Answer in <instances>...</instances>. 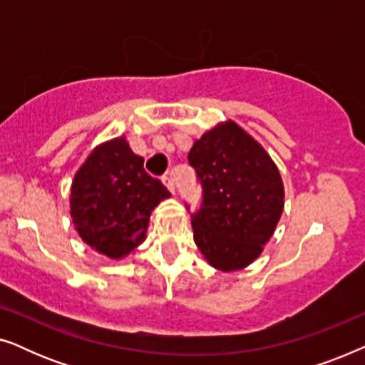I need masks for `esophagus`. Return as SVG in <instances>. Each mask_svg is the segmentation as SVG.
Segmentation results:
<instances>
[{
	"label": "esophagus",
	"mask_w": 365,
	"mask_h": 365,
	"mask_svg": "<svg viewBox=\"0 0 365 365\" xmlns=\"http://www.w3.org/2000/svg\"><path fill=\"white\" fill-rule=\"evenodd\" d=\"M163 182H164V186H166L169 191L171 192H174V189H176V184H174V178H173V173H168L166 176L163 178Z\"/></svg>",
	"instance_id": "obj_1"
}]
</instances>
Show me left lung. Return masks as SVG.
<instances>
[{
	"mask_svg": "<svg viewBox=\"0 0 365 365\" xmlns=\"http://www.w3.org/2000/svg\"><path fill=\"white\" fill-rule=\"evenodd\" d=\"M187 159L202 187L201 207L192 214L194 242L219 271L249 266L282 214L284 186L277 166L232 121L202 134Z\"/></svg>",
	"mask_w": 365,
	"mask_h": 365,
	"instance_id": "1",
	"label": "left lung"
}]
</instances>
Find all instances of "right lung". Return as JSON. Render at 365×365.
<instances>
[{
    "instance_id": "obj_1",
    "label": "right lung",
    "mask_w": 365,
    "mask_h": 365,
    "mask_svg": "<svg viewBox=\"0 0 365 365\" xmlns=\"http://www.w3.org/2000/svg\"><path fill=\"white\" fill-rule=\"evenodd\" d=\"M171 196L144 171V159L124 138L101 144L71 184V219L84 242L111 259L128 256L144 239L153 209Z\"/></svg>"
}]
</instances>
